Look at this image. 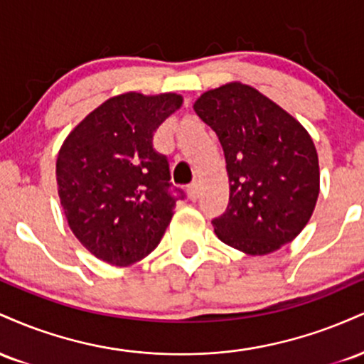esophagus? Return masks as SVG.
Segmentation results:
<instances>
[{
    "mask_svg": "<svg viewBox=\"0 0 364 364\" xmlns=\"http://www.w3.org/2000/svg\"><path fill=\"white\" fill-rule=\"evenodd\" d=\"M188 198H190L191 202H195V200L198 198V185L188 186Z\"/></svg>",
    "mask_w": 364,
    "mask_h": 364,
    "instance_id": "1",
    "label": "esophagus"
}]
</instances>
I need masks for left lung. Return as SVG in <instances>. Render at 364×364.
I'll list each match as a JSON object with an SVG mask.
<instances>
[{
    "label": "left lung",
    "mask_w": 364,
    "mask_h": 364,
    "mask_svg": "<svg viewBox=\"0 0 364 364\" xmlns=\"http://www.w3.org/2000/svg\"><path fill=\"white\" fill-rule=\"evenodd\" d=\"M193 109L219 136L229 176V205L212 220L217 237L248 255L291 243L310 220L320 193L310 133L241 82L203 92Z\"/></svg>",
    "instance_id": "1"
}]
</instances>
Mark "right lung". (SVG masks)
Returning <instances> with one entry per match:
<instances>
[{"label":"right lung","instance_id":"obj_1","mask_svg":"<svg viewBox=\"0 0 364 364\" xmlns=\"http://www.w3.org/2000/svg\"><path fill=\"white\" fill-rule=\"evenodd\" d=\"M181 104L173 92H127L102 102L63 141L56 181L66 220L77 240L111 265L147 257L173 219L178 196L169 190V162L152 136Z\"/></svg>","mask_w":364,"mask_h":364}]
</instances>
